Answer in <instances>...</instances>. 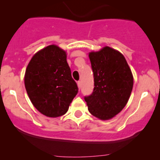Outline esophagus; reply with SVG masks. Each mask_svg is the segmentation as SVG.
<instances>
[{
  "instance_id": "34e87169",
  "label": "esophagus",
  "mask_w": 160,
  "mask_h": 160,
  "mask_svg": "<svg viewBox=\"0 0 160 160\" xmlns=\"http://www.w3.org/2000/svg\"><path fill=\"white\" fill-rule=\"evenodd\" d=\"M77 86H78L79 89H80V88H81V82L77 81Z\"/></svg>"
}]
</instances>
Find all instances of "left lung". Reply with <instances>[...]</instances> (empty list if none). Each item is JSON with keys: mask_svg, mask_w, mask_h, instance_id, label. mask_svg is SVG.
Wrapping results in <instances>:
<instances>
[{"mask_svg": "<svg viewBox=\"0 0 160 160\" xmlns=\"http://www.w3.org/2000/svg\"><path fill=\"white\" fill-rule=\"evenodd\" d=\"M94 88L84 100L92 115L108 120L125 108L133 88V76L120 52L105 46L89 53Z\"/></svg>", "mask_w": 160, "mask_h": 160, "instance_id": "1", "label": "left lung"}]
</instances>
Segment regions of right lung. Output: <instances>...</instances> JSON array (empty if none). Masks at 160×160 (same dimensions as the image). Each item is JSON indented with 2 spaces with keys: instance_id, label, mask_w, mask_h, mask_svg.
I'll return each instance as SVG.
<instances>
[{
  "instance_id": "1",
  "label": "right lung",
  "mask_w": 160,
  "mask_h": 160,
  "mask_svg": "<svg viewBox=\"0 0 160 160\" xmlns=\"http://www.w3.org/2000/svg\"><path fill=\"white\" fill-rule=\"evenodd\" d=\"M25 86L34 107L50 118L63 115L78 93L67 61V52L56 45L32 56L25 74Z\"/></svg>"
}]
</instances>
